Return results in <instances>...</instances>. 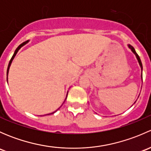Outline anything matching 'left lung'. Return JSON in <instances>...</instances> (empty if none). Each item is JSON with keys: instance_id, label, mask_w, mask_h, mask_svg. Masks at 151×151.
<instances>
[{"instance_id": "obj_1", "label": "left lung", "mask_w": 151, "mask_h": 151, "mask_svg": "<svg viewBox=\"0 0 151 151\" xmlns=\"http://www.w3.org/2000/svg\"><path fill=\"white\" fill-rule=\"evenodd\" d=\"M128 47H129V48L131 50H132V52H133L134 54L135 55V56H136L137 59V60H138V63H139V66H140V67H141L142 72V62H141V60H140V58H139V56L138 55H137V52H136V51H135L134 48V47H132V45H128ZM141 78H142V75H141ZM135 102H136V101H135ZM135 102H134V103H135Z\"/></svg>"}]
</instances>
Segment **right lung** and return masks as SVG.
<instances>
[{
    "mask_svg": "<svg viewBox=\"0 0 151 151\" xmlns=\"http://www.w3.org/2000/svg\"><path fill=\"white\" fill-rule=\"evenodd\" d=\"M29 42V41H26V42H23V43L22 44H21L20 45H19V47H17V48L16 49V50H15L14 51V55H13V56H12V58H11V60H10V61H9V66H8V68H7V72H6V76H7V83H8V74H9V68H10V66H11V64H12V60H13V59L14 58V57H15V55H17V52L19 51V49L21 48V47H23L24 45H26L27 43H28V42ZM66 97H67V95H66ZM59 109V108H58ZM57 109V110H58ZM56 110V111H57ZM56 111H55V112H52V113H50V114H47V115H50V114H53V113H55V112H56Z\"/></svg>",
    "mask_w": 151,
    "mask_h": 151,
    "instance_id": "add662e5",
    "label": "right lung"
}]
</instances>
